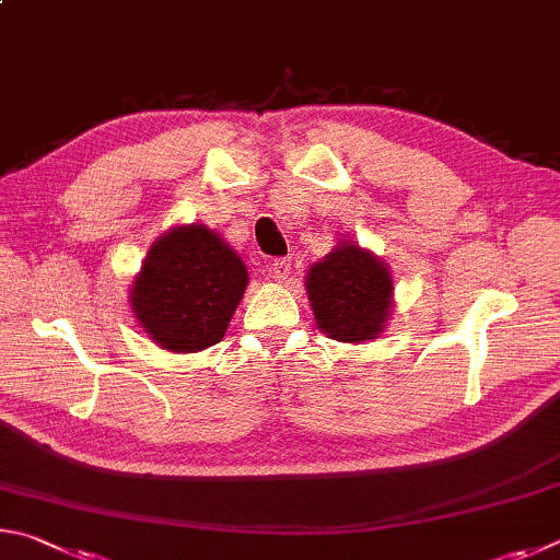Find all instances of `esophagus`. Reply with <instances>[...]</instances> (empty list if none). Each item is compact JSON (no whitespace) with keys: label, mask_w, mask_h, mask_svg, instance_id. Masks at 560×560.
Segmentation results:
<instances>
[{"label":"esophagus","mask_w":560,"mask_h":560,"mask_svg":"<svg viewBox=\"0 0 560 560\" xmlns=\"http://www.w3.org/2000/svg\"><path fill=\"white\" fill-rule=\"evenodd\" d=\"M270 278L272 280H278V282H285L288 278H290V272H292V260L290 258H275L272 262H270Z\"/></svg>","instance_id":"esophagus-1"}]
</instances>
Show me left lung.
<instances>
[{"label":"left lung","instance_id":"obj_1","mask_svg":"<svg viewBox=\"0 0 560 560\" xmlns=\"http://www.w3.org/2000/svg\"><path fill=\"white\" fill-rule=\"evenodd\" d=\"M305 290L317 329L345 345L378 339L394 312L388 262L351 238L310 265Z\"/></svg>","mask_w":560,"mask_h":560}]
</instances>
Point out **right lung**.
<instances>
[{
  "mask_svg": "<svg viewBox=\"0 0 560 560\" xmlns=\"http://www.w3.org/2000/svg\"><path fill=\"white\" fill-rule=\"evenodd\" d=\"M248 282L243 258L219 233L182 223L150 245L127 300L156 347L196 354L223 339Z\"/></svg>",
  "mask_w": 560,
  "mask_h": 560,
  "instance_id": "1",
  "label": "right lung"
}]
</instances>
